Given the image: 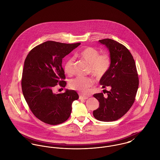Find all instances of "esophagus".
Wrapping results in <instances>:
<instances>
[{
  "label": "esophagus",
  "instance_id": "1",
  "mask_svg": "<svg viewBox=\"0 0 160 160\" xmlns=\"http://www.w3.org/2000/svg\"><path fill=\"white\" fill-rule=\"evenodd\" d=\"M79 98L80 100H87L88 98V97H84V96H82V95H80Z\"/></svg>",
  "mask_w": 160,
  "mask_h": 160
}]
</instances>
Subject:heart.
Returning <instances> with one entry per match:
<instances>
[{
  "label": "heart",
  "instance_id": "obj_1",
  "mask_svg": "<svg viewBox=\"0 0 160 160\" xmlns=\"http://www.w3.org/2000/svg\"><path fill=\"white\" fill-rule=\"evenodd\" d=\"M78 57L89 65V71L97 78H102L110 67V55L107 53L100 54L99 50L94 47H88L83 48L79 52ZM74 61L72 57H69L66 60L64 69L67 74L72 73ZM93 83L94 81L91 78L76 77L70 80L69 87L82 94H86Z\"/></svg>",
  "mask_w": 160,
  "mask_h": 160
}]
</instances>
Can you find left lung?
<instances>
[{"label": "left lung", "instance_id": "1", "mask_svg": "<svg viewBox=\"0 0 160 160\" xmlns=\"http://www.w3.org/2000/svg\"><path fill=\"white\" fill-rule=\"evenodd\" d=\"M98 42L108 48L111 60L110 68L99 82L103 89L109 86L110 91H107L106 98L103 93L93 95L100 103L93 115L97 120L110 122L121 118L133 105L138 77L133 57L125 46L110 39Z\"/></svg>", "mask_w": 160, "mask_h": 160}]
</instances>
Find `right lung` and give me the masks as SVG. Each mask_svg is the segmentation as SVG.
Wrapping results in <instances>:
<instances>
[{
  "label": "right lung",
  "instance_id": "right-lung-1",
  "mask_svg": "<svg viewBox=\"0 0 160 160\" xmlns=\"http://www.w3.org/2000/svg\"><path fill=\"white\" fill-rule=\"evenodd\" d=\"M81 44H64L47 41L33 48L27 55L23 69L22 88L30 110L41 121L57 125L70 116L73 101L79 98L74 90L55 93L58 85L67 82L62 59Z\"/></svg>",
  "mask_w": 160,
  "mask_h": 160
}]
</instances>
